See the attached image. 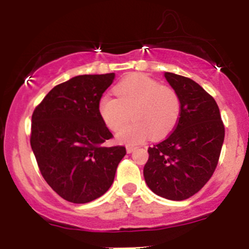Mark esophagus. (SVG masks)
I'll use <instances>...</instances> for the list:
<instances>
[{"label": "esophagus", "instance_id": "obj_1", "mask_svg": "<svg viewBox=\"0 0 249 249\" xmlns=\"http://www.w3.org/2000/svg\"><path fill=\"white\" fill-rule=\"evenodd\" d=\"M136 150L135 146H126V151L127 154H131V152H133Z\"/></svg>", "mask_w": 249, "mask_h": 249}]
</instances>
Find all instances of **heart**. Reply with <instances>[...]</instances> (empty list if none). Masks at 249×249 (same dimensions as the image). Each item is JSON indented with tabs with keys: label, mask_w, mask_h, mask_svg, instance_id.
<instances>
[{
	"label": "heart",
	"mask_w": 249,
	"mask_h": 249,
	"mask_svg": "<svg viewBox=\"0 0 249 249\" xmlns=\"http://www.w3.org/2000/svg\"><path fill=\"white\" fill-rule=\"evenodd\" d=\"M116 98L106 94L98 103V113L111 131H119L118 142L136 145L151 136L152 139L165 138L176 129L182 113L181 99L173 87L143 74L123 79L113 89Z\"/></svg>",
	"instance_id": "b5f03b06"
}]
</instances>
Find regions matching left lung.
<instances>
[{
  "label": "left lung",
  "mask_w": 249,
  "mask_h": 249,
  "mask_svg": "<svg viewBox=\"0 0 249 249\" xmlns=\"http://www.w3.org/2000/svg\"><path fill=\"white\" fill-rule=\"evenodd\" d=\"M181 99L182 113L174 132L149 147L144 178L156 195L183 201L195 195L216 169L225 126L212 95L185 76L165 72Z\"/></svg>",
  "instance_id": "left-lung-1"
}]
</instances>
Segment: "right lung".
Segmentation results:
<instances>
[{
    "mask_svg": "<svg viewBox=\"0 0 249 249\" xmlns=\"http://www.w3.org/2000/svg\"><path fill=\"white\" fill-rule=\"evenodd\" d=\"M114 73L78 75L48 92L32 116L31 145L45 181L72 203H87L112 185L124 146L112 138L98 103Z\"/></svg>",
    "mask_w": 249,
    "mask_h": 249,
    "instance_id": "obj_1",
    "label": "right lung"
}]
</instances>
